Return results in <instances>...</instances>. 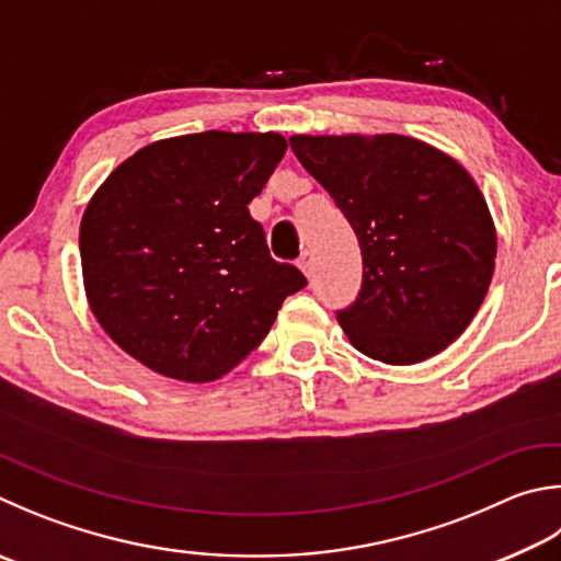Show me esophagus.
<instances>
[{"label": "esophagus", "mask_w": 561, "mask_h": 561, "mask_svg": "<svg viewBox=\"0 0 561 561\" xmlns=\"http://www.w3.org/2000/svg\"><path fill=\"white\" fill-rule=\"evenodd\" d=\"M299 270L307 274V277H311V272H313V257H311V252H304L301 257H299Z\"/></svg>", "instance_id": "1"}]
</instances>
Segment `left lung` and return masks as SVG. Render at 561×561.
I'll list each match as a JSON object with an SVG mask.
<instances>
[{"label":"left lung","instance_id":"1","mask_svg":"<svg viewBox=\"0 0 561 561\" xmlns=\"http://www.w3.org/2000/svg\"><path fill=\"white\" fill-rule=\"evenodd\" d=\"M289 145L358 236L363 287L335 316L348 341L387 365L449 348L495 270V222L473 176L404 135H294Z\"/></svg>","mask_w":561,"mask_h":561}]
</instances>
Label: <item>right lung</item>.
I'll return each mask as SVG.
<instances>
[{"mask_svg": "<svg viewBox=\"0 0 561 561\" xmlns=\"http://www.w3.org/2000/svg\"><path fill=\"white\" fill-rule=\"evenodd\" d=\"M284 151L277 131L159 139L90 198L80 220L88 307L151 373L191 385L222 378L307 284L272 260L248 210Z\"/></svg>", "mask_w": 561, "mask_h": 561, "instance_id": "add662e5", "label": "right lung"}]
</instances>
